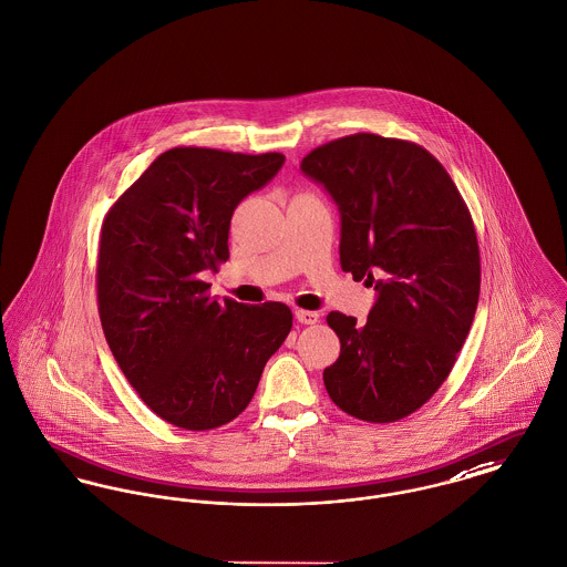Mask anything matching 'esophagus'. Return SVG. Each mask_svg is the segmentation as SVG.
<instances>
[{"instance_id":"34e87169","label":"esophagus","mask_w":567,"mask_h":567,"mask_svg":"<svg viewBox=\"0 0 567 567\" xmlns=\"http://www.w3.org/2000/svg\"><path fill=\"white\" fill-rule=\"evenodd\" d=\"M295 318L301 322V324H316L320 320V313L318 311H307V309H297L295 311Z\"/></svg>"}]
</instances>
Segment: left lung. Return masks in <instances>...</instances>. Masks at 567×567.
I'll return each instance as SVG.
<instances>
[{
	"label": "left lung",
	"instance_id": "left-lung-1",
	"mask_svg": "<svg viewBox=\"0 0 567 567\" xmlns=\"http://www.w3.org/2000/svg\"><path fill=\"white\" fill-rule=\"evenodd\" d=\"M341 215L340 265L374 286L363 324L327 316L338 361L324 370L343 413L391 423L415 413L447 380L480 301L477 234L447 169L419 144L357 133L302 158Z\"/></svg>",
	"mask_w": 567,
	"mask_h": 567
}]
</instances>
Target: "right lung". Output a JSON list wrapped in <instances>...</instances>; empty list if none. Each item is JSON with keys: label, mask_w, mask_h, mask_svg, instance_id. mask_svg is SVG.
<instances>
[{"label": "right lung", "mask_w": 567, "mask_h": 567, "mask_svg": "<svg viewBox=\"0 0 567 567\" xmlns=\"http://www.w3.org/2000/svg\"><path fill=\"white\" fill-rule=\"evenodd\" d=\"M284 161L281 152L172 148L103 219L96 297L105 340L144 404L176 427L202 432L240 415L292 329L288 305L215 301L202 281L229 258L236 206Z\"/></svg>", "instance_id": "obj_1"}]
</instances>
